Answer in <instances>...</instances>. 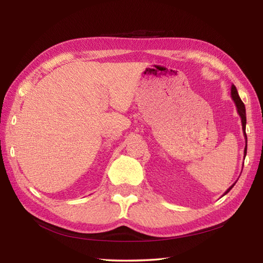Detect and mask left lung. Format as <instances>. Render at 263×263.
Here are the masks:
<instances>
[{"label":"left lung","instance_id":"8db88e82","mask_svg":"<svg viewBox=\"0 0 263 263\" xmlns=\"http://www.w3.org/2000/svg\"><path fill=\"white\" fill-rule=\"evenodd\" d=\"M231 95H232V99L234 100V103H235L237 113H238L239 116H241L242 128H243L244 138H245V148H244V158H245V156H247V149H248V138H247V133H245V126H247V114H245V106H244V103L241 100V98H239L238 92H237V89H236V87L234 86V85H232V87H231ZM235 183H234L232 186H230V189H227V191L224 193V195L231 191V190L233 189V186L235 185Z\"/></svg>","mask_w":263,"mask_h":263}]
</instances>
